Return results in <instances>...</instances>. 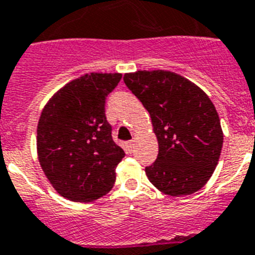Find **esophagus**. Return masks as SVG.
Segmentation results:
<instances>
[{
	"instance_id": "esophagus-1",
	"label": "esophagus",
	"mask_w": 255,
	"mask_h": 255,
	"mask_svg": "<svg viewBox=\"0 0 255 255\" xmlns=\"http://www.w3.org/2000/svg\"><path fill=\"white\" fill-rule=\"evenodd\" d=\"M125 150L126 152L131 153L132 151H134V142L132 140H128V142L125 143Z\"/></svg>"
}]
</instances>
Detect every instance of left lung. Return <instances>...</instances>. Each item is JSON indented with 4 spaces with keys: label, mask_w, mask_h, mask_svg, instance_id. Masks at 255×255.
<instances>
[{
    "label": "left lung",
    "mask_w": 255,
    "mask_h": 255,
    "mask_svg": "<svg viewBox=\"0 0 255 255\" xmlns=\"http://www.w3.org/2000/svg\"><path fill=\"white\" fill-rule=\"evenodd\" d=\"M124 82L150 113L159 143L156 160L146 167L148 180L172 197L203 188L223 147L220 120L210 98L170 71H136L124 75Z\"/></svg>",
    "instance_id": "8db88e82"
}]
</instances>
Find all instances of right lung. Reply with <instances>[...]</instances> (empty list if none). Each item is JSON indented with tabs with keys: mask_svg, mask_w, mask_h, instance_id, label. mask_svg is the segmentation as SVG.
I'll list each match as a JSON object with an SVG mask.
<instances>
[{
	"mask_svg": "<svg viewBox=\"0 0 255 255\" xmlns=\"http://www.w3.org/2000/svg\"><path fill=\"white\" fill-rule=\"evenodd\" d=\"M121 74L91 73L67 83L44 107L37 153L44 173L62 197L91 202L107 194L125 152L113 142L105 100Z\"/></svg>",
	"mask_w": 255,
	"mask_h": 255,
	"instance_id": "obj_1",
	"label": "right lung"
}]
</instances>
